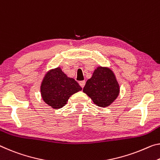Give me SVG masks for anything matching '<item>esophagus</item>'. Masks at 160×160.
Instances as JSON below:
<instances>
[{
    "instance_id": "esophagus-1",
    "label": "esophagus",
    "mask_w": 160,
    "mask_h": 160,
    "mask_svg": "<svg viewBox=\"0 0 160 160\" xmlns=\"http://www.w3.org/2000/svg\"><path fill=\"white\" fill-rule=\"evenodd\" d=\"M79 84H80V85L81 86V87H82V88H84L85 85V80L80 81V82H79Z\"/></svg>"
}]
</instances>
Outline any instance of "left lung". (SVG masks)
<instances>
[{"label":"left lung","instance_id":"left-lung-1","mask_svg":"<svg viewBox=\"0 0 160 160\" xmlns=\"http://www.w3.org/2000/svg\"><path fill=\"white\" fill-rule=\"evenodd\" d=\"M83 92L92 99L98 107L110 105L120 93V85L112 70L99 66L94 71L92 78L87 80Z\"/></svg>","mask_w":160,"mask_h":160}]
</instances>
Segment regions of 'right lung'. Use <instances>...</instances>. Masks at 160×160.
<instances>
[{
	"mask_svg": "<svg viewBox=\"0 0 160 160\" xmlns=\"http://www.w3.org/2000/svg\"><path fill=\"white\" fill-rule=\"evenodd\" d=\"M81 90L77 81L68 78L60 67L48 71L40 85L42 100L54 109L62 108L71 95Z\"/></svg>",
	"mask_w": 160,
	"mask_h": 160,
	"instance_id": "add662e5",
	"label": "right lung"
}]
</instances>
